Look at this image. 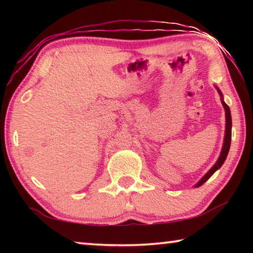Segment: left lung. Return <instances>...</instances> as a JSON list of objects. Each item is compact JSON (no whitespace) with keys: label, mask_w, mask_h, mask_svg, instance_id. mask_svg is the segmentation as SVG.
Here are the masks:
<instances>
[{"label":"left lung","mask_w":253,"mask_h":253,"mask_svg":"<svg viewBox=\"0 0 253 253\" xmlns=\"http://www.w3.org/2000/svg\"><path fill=\"white\" fill-rule=\"evenodd\" d=\"M216 90L219 92V95L221 97V102H222V106H223L224 111H225V131H224V139H223V145H222V149H221V153H220V156L217 158V161L215 164H214L211 169H209V172L204 175V176L200 179V181L195 184L194 187H199L201 185H203V184L208 181V179L212 176V175L216 172L217 169H219L222 165H223L224 161L226 160V156H228V153H229V149H230V145H231V129H232V118H231V111L229 106L225 104L224 100H223V95H222V92L219 88L216 87Z\"/></svg>","instance_id":"8db88e82"}]
</instances>
